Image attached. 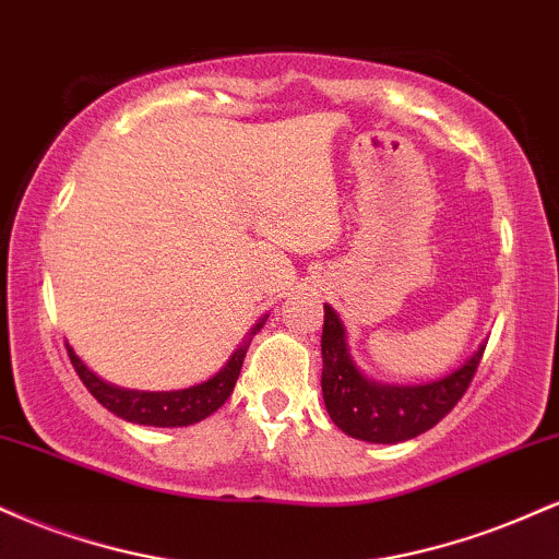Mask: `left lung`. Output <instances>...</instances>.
I'll return each instance as SVG.
<instances>
[{"instance_id":"left-lung-1","label":"left lung","mask_w":559,"mask_h":559,"mask_svg":"<svg viewBox=\"0 0 559 559\" xmlns=\"http://www.w3.org/2000/svg\"><path fill=\"white\" fill-rule=\"evenodd\" d=\"M323 336H320V352H323V402L331 420L352 439L373 441V444H396V441L415 439L433 428L452 407L463 400L476 376L480 357L486 346L463 368L449 373L439 381L420 383V386H389L376 383L362 376L349 355L344 323L333 312L331 305L323 307Z\"/></svg>"}]
</instances>
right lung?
Returning <instances> with one entry per match:
<instances>
[{
	"mask_svg": "<svg viewBox=\"0 0 559 559\" xmlns=\"http://www.w3.org/2000/svg\"><path fill=\"white\" fill-rule=\"evenodd\" d=\"M265 318L249 331L239 349L230 355V360L223 365L210 381L197 383V386L181 389V391H131L118 389L112 383H105L96 378L92 370L79 360L73 349L68 346V357L73 362L75 373L83 381V386L92 391V396L102 407L118 415L128 423H139V426H157V428H176V426H191V423L204 420L213 415L217 407H223L236 386V378L241 373L243 357H247L249 342L262 329Z\"/></svg>",
	"mask_w": 559,
	"mask_h": 559,
	"instance_id": "add662e5",
	"label": "right lung"
}]
</instances>
